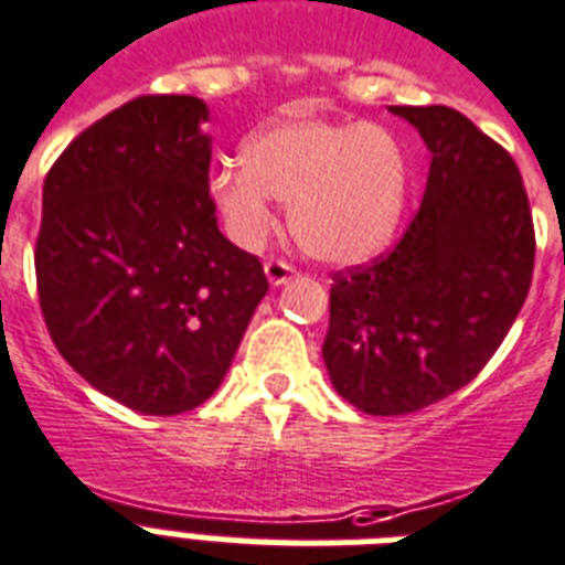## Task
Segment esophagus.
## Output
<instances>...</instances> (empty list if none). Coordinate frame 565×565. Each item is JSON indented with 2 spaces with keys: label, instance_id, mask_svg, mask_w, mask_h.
I'll list each match as a JSON object with an SVG mask.
<instances>
[{
  "label": "esophagus",
  "instance_id": "obj_1",
  "mask_svg": "<svg viewBox=\"0 0 565 565\" xmlns=\"http://www.w3.org/2000/svg\"><path fill=\"white\" fill-rule=\"evenodd\" d=\"M297 270L282 259H268L265 262V277H268L270 286H286L288 279L295 277Z\"/></svg>",
  "mask_w": 565,
  "mask_h": 565
}]
</instances>
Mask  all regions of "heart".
Segmentation results:
<instances>
[{
	"instance_id": "b5f03b06",
	"label": "heart",
	"mask_w": 565,
	"mask_h": 565,
	"mask_svg": "<svg viewBox=\"0 0 565 565\" xmlns=\"http://www.w3.org/2000/svg\"><path fill=\"white\" fill-rule=\"evenodd\" d=\"M209 194L235 242L259 244L274 226L270 200L288 205L300 250L330 265L374 259L406 203V159L388 129L291 117L242 143V168L221 164Z\"/></svg>"
}]
</instances>
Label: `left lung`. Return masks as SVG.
Returning <instances> with one entry per match:
<instances>
[{
  "label": "left lung",
  "instance_id": "left-lung-1",
  "mask_svg": "<svg viewBox=\"0 0 565 565\" xmlns=\"http://www.w3.org/2000/svg\"><path fill=\"white\" fill-rule=\"evenodd\" d=\"M430 150L422 209L392 253L339 270L323 365L369 415H406L478 377L533 277V217L513 156L448 105H388Z\"/></svg>",
  "mask_w": 565,
  "mask_h": 565
}]
</instances>
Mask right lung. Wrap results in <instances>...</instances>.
<instances>
[{
  "label": "right lung",
  "instance_id": "add662e5",
  "mask_svg": "<svg viewBox=\"0 0 565 565\" xmlns=\"http://www.w3.org/2000/svg\"><path fill=\"white\" fill-rule=\"evenodd\" d=\"M196 96H138L87 126L43 182L34 274L58 353L103 395L179 415L214 395L262 262L217 230Z\"/></svg>",
  "mask_w": 565,
  "mask_h": 565
}]
</instances>
